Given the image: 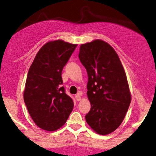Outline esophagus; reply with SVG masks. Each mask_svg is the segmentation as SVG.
I'll return each instance as SVG.
<instances>
[{
  "mask_svg": "<svg viewBox=\"0 0 156 156\" xmlns=\"http://www.w3.org/2000/svg\"><path fill=\"white\" fill-rule=\"evenodd\" d=\"M81 94H82L81 92H79L77 94H76L75 98H76V101H79L81 100Z\"/></svg>",
  "mask_w": 156,
  "mask_h": 156,
  "instance_id": "34e87169",
  "label": "esophagus"
}]
</instances>
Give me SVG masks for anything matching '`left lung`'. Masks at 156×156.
<instances>
[{"instance_id": "left-lung-1", "label": "left lung", "mask_w": 156, "mask_h": 156, "mask_svg": "<svg viewBox=\"0 0 156 156\" xmlns=\"http://www.w3.org/2000/svg\"><path fill=\"white\" fill-rule=\"evenodd\" d=\"M78 57L88 78L86 121L97 133L108 135L122 122L131 101L126 73L116 52L101 40L81 44Z\"/></svg>"}]
</instances>
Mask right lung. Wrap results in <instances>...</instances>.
Wrapping results in <instances>:
<instances>
[{"mask_svg":"<svg viewBox=\"0 0 156 156\" xmlns=\"http://www.w3.org/2000/svg\"><path fill=\"white\" fill-rule=\"evenodd\" d=\"M76 47L62 40L47 42L27 73L24 102L34 123L44 130L60 129L74 108L72 98L62 86V72Z\"/></svg>","mask_w":156,"mask_h":156,"instance_id":"add662e5","label":"right lung"}]
</instances>
